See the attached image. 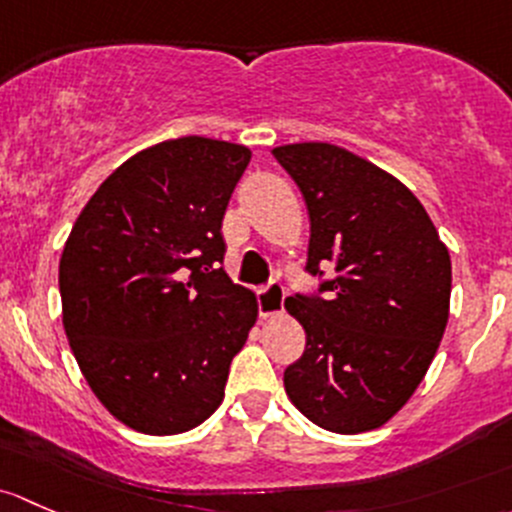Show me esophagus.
Instances as JSON below:
<instances>
[{"mask_svg": "<svg viewBox=\"0 0 512 512\" xmlns=\"http://www.w3.org/2000/svg\"><path fill=\"white\" fill-rule=\"evenodd\" d=\"M283 298H286V291H283V283L273 278L268 286H263L258 291V313L261 318H273L283 310Z\"/></svg>", "mask_w": 512, "mask_h": 512, "instance_id": "34e87169", "label": "esophagus"}]
</instances>
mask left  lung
Wrapping results in <instances>:
<instances>
[{"label": "left lung", "mask_w": 512, "mask_h": 512, "mask_svg": "<svg viewBox=\"0 0 512 512\" xmlns=\"http://www.w3.org/2000/svg\"><path fill=\"white\" fill-rule=\"evenodd\" d=\"M273 157L308 207L305 271H335L318 295L286 298L305 330L303 357L283 372L286 394L323 429L372 431L409 402L439 350L449 323V249L397 177L345 147L295 142Z\"/></svg>", "instance_id": "obj_1"}]
</instances>
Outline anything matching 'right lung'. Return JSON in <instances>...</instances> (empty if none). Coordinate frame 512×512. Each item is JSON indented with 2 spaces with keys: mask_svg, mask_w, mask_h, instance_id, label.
<instances>
[{
  "mask_svg": "<svg viewBox=\"0 0 512 512\" xmlns=\"http://www.w3.org/2000/svg\"><path fill=\"white\" fill-rule=\"evenodd\" d=\"M249 160V147L199 135L147 147L100 184L63 246L78 367L142 434H182L217 412L256 323V295L221 268V221Z\"/></svg>",
  "mask_w": 512,
  "mask_h": 512,
  "instance_id": "obj_1",
  "label": "right lung"
}]
</instances>
